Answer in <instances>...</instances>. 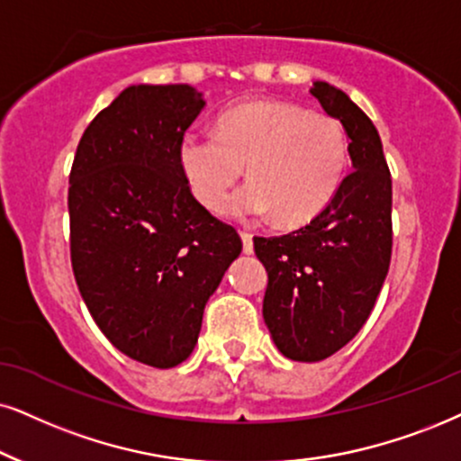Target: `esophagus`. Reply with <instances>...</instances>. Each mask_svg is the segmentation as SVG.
Returning <instances> with one entry per match:
<instances>
[{
  "mask_svg": "<svg viewBox=\"0 0 461 461\" xmlns=\"http://www.w3.org/2000/svg\"><path fill=\"white\" fill-rule=\"evenodd\" d=\"M240 238H242V247H244V253H247V255L253 253V236H250L249 231H240Z\"/></svg>",
  "mask_w": 461,
  "mask_h": 461,
  "instance_id": "esophagus-1",
  "label": "esophagus"
}]
</instances>
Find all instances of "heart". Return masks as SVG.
Instances as JSON below:
<instances>
[{
	"instance_id": "b5f03b06",
	"label": "heart",
	"mask_w": 461,
	"mask_h": 461,
	"mask_svg": "<svg viewBox=\"0 0 461 461\" xmlns=\"http://www.w3.org/2000/svg\"><path fill=\"white\" fill-rule=\"evenodd\" d=\"M178 167L191 194L217 211L247 166L250 183L225 203L234 219L300 225L323 212L342 187L348 142L340 121L289 102L250 100L227 108L217 133L187 130L178 138Z\"/></svg>"
}]
</instances>
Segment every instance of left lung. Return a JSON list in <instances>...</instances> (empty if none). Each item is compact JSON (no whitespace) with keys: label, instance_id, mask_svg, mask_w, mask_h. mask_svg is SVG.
I'll return each mask as SVG.
<instances>
[{"label":"left lung","instance_id":"8db88e82","mask_svg":"<svg viewBox=\"0 0 461 461\" xmlns=\"http://www.w3.org/2000/svg\"><path fill=\"white\" fill-rule=\"evenodd\" d=\"M311 95L345 127L353 172L311 223L253 238L267 272L264 321L294 361H321L353 340L392 259V176L376 127L334 85L314 80Z\"/></svg>","mask_w":461,"mask_h":461}]
</instances>
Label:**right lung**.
Listing matches in <instances>:
<instances>
[{
    "instance_id": "obj_1",
    "label": "right lung",
    "mask_w": 461,
    "mask_h": 461,
    "mask_svg": "<svg viewBox=\"0 0 461 461\" xmlns=\"http://www.w3.org/2000/svg\"><path fill=\"white\" fill-rule=\"evenodd\" d=\"M206 102L191 85H131L86 127L69 174V249L93 321L127 357L174 368L242 250L191 194L178 138Z\"/></svg>"
}]
</instances>
